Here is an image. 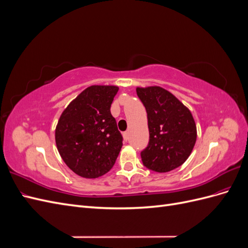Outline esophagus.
Listing matches in <instances>:
<instances>
[{
  "label": "esophagus",
  "instance_id": "esophagus-1",
  "mask_svg": "<svg viewBox=\"0 0 248 248\" xmlns=\"http://www.w3.org/2000/svg\"><path fill=\"white\" fill-rule=\"evenodd\" d=\"M123 138H124L125 140H129V133H128V131H125L123 133Z\"/></svg>",
  "mask_w": 248,
  "mask_h": 248
}]
</instances>
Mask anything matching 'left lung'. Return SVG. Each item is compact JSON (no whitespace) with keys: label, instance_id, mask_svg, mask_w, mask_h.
I'll list each match as a JSON object with an SVG mask.
<instances>
[{"label":"left lung","instance_id":"obj_1","mask_svg":"<svg viewBox=\"0 0 248 248\" xmlns=\"http://www.w3.org/2000/svg\"><path fill=\"white\" fill-rule=\"evenodd\" d=\"M147 110L149 142L140 152L144 166L157 172L175 170L188 158L197 140L190 110L160 87L137 88Z\"/></svg>","mask_w":248,"mask_h":248}]
</instances>
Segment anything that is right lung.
Segmentation results:
<instances>
[{
    "label": "right lung",
    "mask_w": 248,
    "mask_h": 248,
    "mask_svg": "<svg viewBox=\"0 0 248 248\" xmlns=\"http://www.w3.org/2000/svg\"><path fill=\"white\" fill-rule=\"evenodd\" d=\"M119 88L91 86L62 112L56 144L62 159L77 175L95 179L114 167L123 146L110 106Z\"/></svg>",
    "instance_id": "1"
}]
</instances>
